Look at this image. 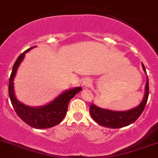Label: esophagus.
Segmentation results:
<instances>
[{
	"mask_svg": "<svg viewBox=\"0 0 158 158\" xmlns=\"http://www.w3.org/2000/svg\"><path fill=\"white\" fill-rule=\"evenodd\" d=\"M92 83H91V81L90 79H85L84 81H83L82 87L84 89H87L90 87Z\"/></svg>",
	"mask_w": 158,
	"mask_h": 158,
	"instance_id": "1",
	"label": "esophagus"
}]
</instances>
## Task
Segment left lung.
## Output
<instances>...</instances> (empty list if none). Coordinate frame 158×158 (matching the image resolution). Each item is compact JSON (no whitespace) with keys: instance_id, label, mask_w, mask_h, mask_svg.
Listing matches in <instances>:
<instances>
[{"instance_id":"left-lung-1","label":"left lung","mask_w":158,"mask_h":158,"mask_svg":"<svg viewBox=\"0 0 158 158\" xmlns=\"http://www.w3.org/2000/svg\"><path fill=\"white\" fill-rule=\"evenodd\" d=\"M144 71L146 72L144 65L142 64ZM149 95V83L148 78L145 85V94L142 102L139 106L132 110L124 112L111 111L109 110L102 109L92 103L90 106V113L93 119L98 123L100 126L106 128H118L129 126L137 120L144 111V107L147 103Z\"/></svg>"}]
</instances>
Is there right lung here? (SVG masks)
Wrapping results in <instances>:
<instances>
[{"label":"right lung","instance_id":"1","mask_svg":"<svg viewBox=\"0 0 158 158\" xmlns=\"http://www.w3.org/2000/svg\"><path fill=\"white\" fill-rule=\"evenodd\" d=\"M33 47L28 48L17 58L13 67L12 72L9 81V96L11 103L17 115L27 125L34 128H52L59 124L65 116L68 111L70 100L81 90V87L71 89L58 96L48 105L41 107H30L21 103L17 100L14 95V78L16 72L24 58L25 53L30 51Z\"/></svg>","mask_w":158,"mask_h":158}]
</instances>
